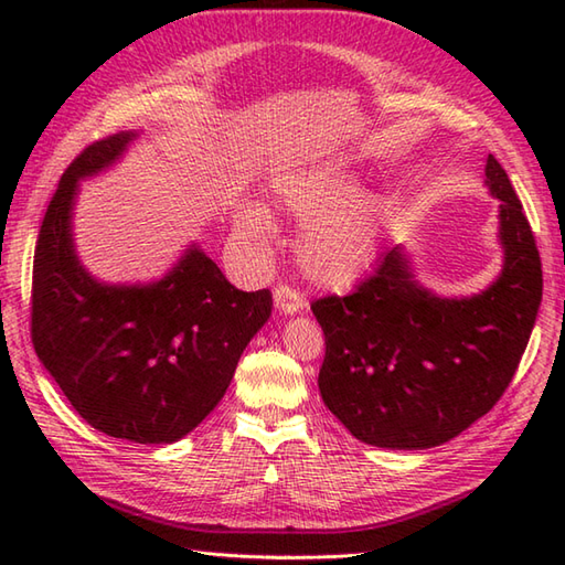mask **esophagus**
Returning a JSON list of instances; mask_svg holds the SVG:
<instances>
[{"label":"esophagus","mask_w":565,"mask_h":565,"mask_svg":"<svg viewBox=\"0 0 565 565\" xmlns=\"http://www.w3.org/2000/svg\"><path fill=\"white\" fill-rule=\"evenodd\" d=\"M274 308L279 310L281 316H294V313H298V310L306 308V301H303L301 294L291 289V286L279 284L274 289Z\"/></svg>","instance_id":"obj_1"}]
</instances>
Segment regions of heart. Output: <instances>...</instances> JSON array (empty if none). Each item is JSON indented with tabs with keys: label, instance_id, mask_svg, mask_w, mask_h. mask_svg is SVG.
Instances as JSON below:
<instances>
[{
	"label": "heart",
	"instance_id": "heart-1",
	"mask_svg": "<svg viewBox=\"0 0 565 565\" xmlns=\"http://www.w3.org/2000/svg\"><path fill=\"white\" fill-rule=\"evenodd\" d=\"M274 206L306 221L296 235V267L320 289H352L376 267L388 225V201L359 189V177L342 160L291 167L269 179ZM237 233L267 247L274 221L262 203H245L235 218Z\"/></svg>",
	"mask_w": 565,
	"mask_h": 565
}]
</instances>
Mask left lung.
<instances>
[{
	"mask_svg": "<svg viewBox=\"0 0 565 565\" xmlns=\"http://www.w3.org/2000/svg\"><path fill=\"white\" fill-rule=\"evenodd\" d=\"M486 189L498 199L502 264L483 291L439 296L395 245L354 294L310 306L326 332L320 395L359 441L439 447L483 417L512 381L542 306V259L493 154Z\"/></svg>",
	"mask_w": 565,
	"mask_h": 565,
	"instance_id": "1",
	"label": "left lung"
}]
</instances>
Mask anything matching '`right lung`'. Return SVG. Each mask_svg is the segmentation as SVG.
I'll list each match as a JSON object with an SVG mask.
<instances>
[{
  "mask_svg": "<svg viewBox=\"0 0 565 565\" xmlns=\"http://www.w3.org/2000/svg\"><path fill=\"white\" fill-rule=\"evenodd\" d=\"M140 134L94 142L60 179L33 257L31 332L47 374L87 423L116 439L172 444L221 403L271 294L239 291L199 243L160 279L114 284L75 243L79 184L124 160Z\"/></svg>",
  "mask_w": 565,
  "mask_h": 565,
  "instance_id": "1",
  "label": "right lung"
}]
</instances>
